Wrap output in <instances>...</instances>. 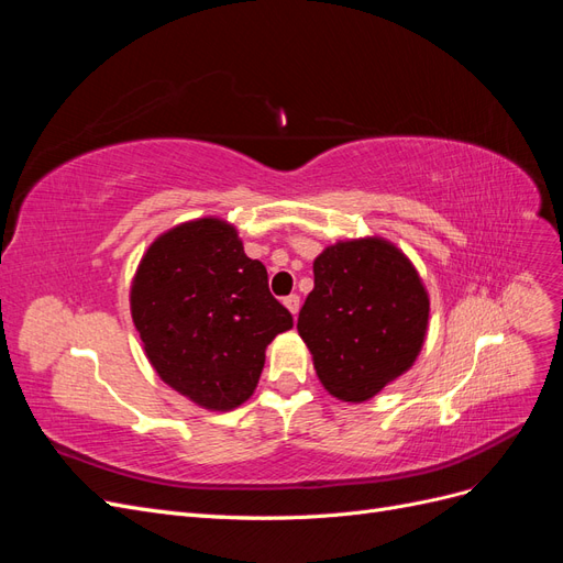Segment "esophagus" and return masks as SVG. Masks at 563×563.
I'll return each mask as SVG.
<instances>
[{
  "label": "esophagus",
  "mask_w": 563,
  "mask_h": 563,
  "mask_svg": "<svg viewBox=\"0 0 563 563\" xmlns=\"http://www.w3.org/2000/svg\"><path fill=\"white\" fill-rule=\"evenodd\" d=\"M284 305L288 308V312H291V314L296 317V314H298V310H300V296H296V294L286 296V298H284Z\"/></svg>",
  "instance_id": "34e87169"
}]
</instances>
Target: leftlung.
<instances>
[{"label": "left lung", "instance_id": "1", "mask_svg": "<svg viewBox=\"0 0 563 563\" xmlns=\"http://www.w3.org/2000/svg\"><path fill=\"white\" fill-rule=\"evenodd\" d=\"M428 317V291L406 255L383 240H354L319 253L298 333L321 385L360 404L411 368Z\"/></svg>", "mask_w": 563, "mask_h": 563}]
</instances>
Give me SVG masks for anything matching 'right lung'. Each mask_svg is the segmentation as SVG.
I'll use <instances>...</instances> for the list:
<instances>
[{"label": "right lung", "instance_id": "add662e5", "mask_svg": "<svg viewBox=\"0 0 563 563\" xmlns=\"http://www.w3.org/2000/svg\"><path fill=\"white\" fill-rule=\"evenodd\" d=\"M131 317L159 378L211 411L244 404L265 366V347L294 327L269 294L236 230L199 218L147 249L131 286Z\"/></svg>", "mask_w": 563, "mask_h": 563}]
</instances>
